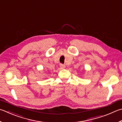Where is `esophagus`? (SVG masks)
Returning a JSON list of instances; mask_svg holds the SVG:
<instances>
[{
	"label": "esophagus",
	"mask_w": 122,
	"mask_h": 122,
	"mask_svg": "<svg viewBox=\"0 0 122 122\" xmlns=\"http://www.w3.org/2000/svg\"><path fill=\"white\" fill-rule=\"evenodd\" d=\"M60 68L61 69H65V68L66 66L65 65H62V64H61V65H60Z\"/></svg>",
	"instance_id": "esophagus-1"
}]
</instances>
